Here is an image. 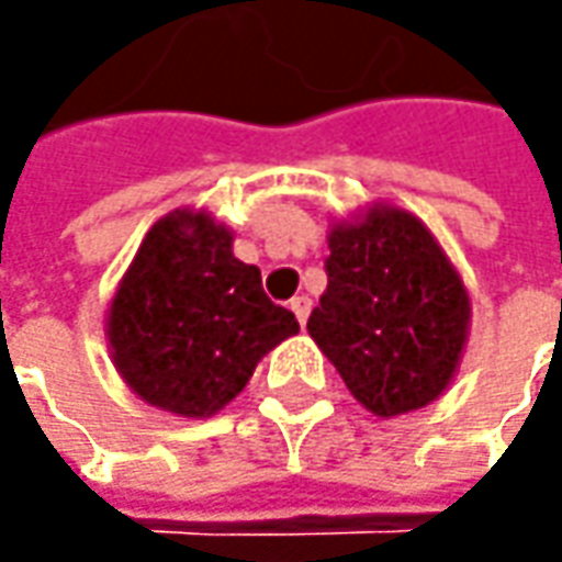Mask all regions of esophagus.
<instances>
[{
	"mask_svg": "<svg viewBox=\"0 0 562 562\" xmlns=\"http://www.w3.org/2000/svg\"><path fill=\"white\" fill-rule=\"evenodd\" d=\"M291 310H293V315H296V322H300V325H306L310 310H313V300H310V296H293Z\"/></svg>",
	"mask_w": 562,
	"mask_h": 562,
	"instance_id": "1",
	"label": "esophagus"
}]
</instances>
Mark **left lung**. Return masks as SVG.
Masks as SVG:
<instances>
[{"mask_svg": "<svg viewBox=\"0 0 562 562\" xmlns=\"http://www.w3.org/2000/svg\"><path fill=\"white\" fill-rule=\"evenodd\" d=\"M328 288L306 328L350 394L381 419L447 391L469 335V293L416 215L372 205L328 234Z\"/></svg>", "mask_w": 562, "mask_h": 562, "instance_id": "left-lung-1", "label": "left lung"}]
</instances>
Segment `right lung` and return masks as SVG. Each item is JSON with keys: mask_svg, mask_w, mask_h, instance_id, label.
<instances>
[{"mask_svg": "<svg viewBox=\"0 0 562 562\" xmlns=\"http://www.w3.org/2000/svg\"><path fill=\"white\" fill-rule=\"evenodd\" d=\"M231 231L178 209L146 231L109 306V350L127 387L175 416L203 419L247 387L256 362L300 331Z\"/></svg>", "mask_w": 562, "mask_h": 562, "instance_id": "1", "label": "right lung"}]
</instances>
